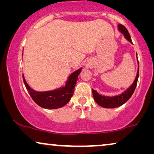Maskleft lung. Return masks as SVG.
<instances>
[{"label":"left lung","instance_id":"8db88e82","mask_svg":"<svg viewBox=\"0 0 154 154\" xmlns=\"http://www.w3.org/2000/svg\"><path fill=\"white\" fill-rule=\"evenodd\" d=\"M119 27V31L121 33L124 35V37L128 40L130 43H132L131 37H130V33L123 25L119 24L118 25ZM138 62V69L137 72V75L135 77V79L133 82V83L128 88L127 90H125L123 93L120 94L119 95L113 96V97H109V96H104L100 94L96 90L92 89V94H93L94 100L100 106L104 107V108H116V107H119L121 105L127 102L129 99L131 97V96L133 94V92L135 90V88L137 86V83L138 77H139V62Z\"/></svg>","mask_w":154,"mask_h":154}]
</instances>
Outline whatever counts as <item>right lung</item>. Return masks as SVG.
Returning a JSON list of instances; mask_svg holds the SVG:
<instances>
[{
  "instance_id": "1",
  "label": "right lung",
  "mask_w": 154,
  "mask_h": 154,
  "mask_svg": "<svg viewBox=\"0 0 154 154\" xmlns=\"http://www.w3.org/2000/svg\"><path fill=\"white\" fill-rule=\"evenodd\" d=\"M81 71L82 68H80L71 73L64 86L50 91L38 92L33 90L26 83L24 74L23 81L31 98L38 106L48 109H55L64 106L70 101Z\"/></svg>"
}]
</instances>
